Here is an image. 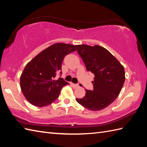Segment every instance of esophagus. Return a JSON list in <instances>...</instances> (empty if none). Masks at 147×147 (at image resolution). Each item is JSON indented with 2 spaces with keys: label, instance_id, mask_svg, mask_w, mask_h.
<instances>
[{
  "label": "esophagus",
  "instance_id": "esophagus-1",
  "mask_svg": "<svg viewBox=\"0 0 147 147\" xmlns=\"http://www.w3.org/2000/svg\"><path fill=\"white\" fill-rule=\"evenodd\" d=\"M71 84L72 85V86L75 88V89H76V88H78L79 87V86L78 84H73V83H71Z\"/></svg>",
  "mask_w": 147,
  "mask_h": 147
}]
</instances>
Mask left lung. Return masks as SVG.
Wrapping results in <instances>:
<instances>
[{
	"mask_svg": "<svg viewBox=\"0 0 147 147\" xmlns=\"http://www.w3.org/2000/svg\"><path fill=\"white\" fill-rule=\"evenodd\" d=\"M87 71L94 74V89H86L78 103L90 111H100L109 106L121 92L125 81V68L119 61L102 47L76 45Z\"/></svg>",
	"mask_w": 147,
	"mask_h": 147,
	"instance_id": "8db88e82",
	"label": "left lung"
}]
</instances>
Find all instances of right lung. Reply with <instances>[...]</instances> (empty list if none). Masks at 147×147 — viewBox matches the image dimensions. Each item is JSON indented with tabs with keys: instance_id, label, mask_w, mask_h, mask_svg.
Here are the masks:
<instances>
[{
	"instance_id": "obj_1",
	"label": "right lung",
	"mask_w": 147,
	"mask_h": 147,
	"mask_svg": "<svg viewBox=\"0 0 147 147\" xmlns=\"http://www.w3.org/2000/svg\"><path fill=\"white\" fill-rule=\"evenodd\" d=\"M77 50L73 45L57 43L40 52L25 67L20 78V87L28 102L41 107L53 103L62 88L68 84L60 77L64 57Z\"/></svg>"
}]
</instances>
